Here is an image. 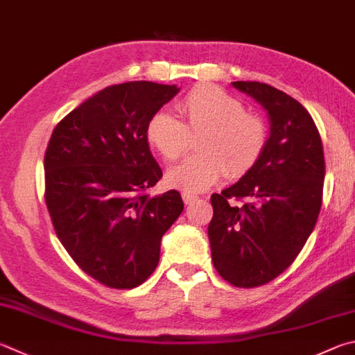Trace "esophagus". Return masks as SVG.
I'll list each match as a JSON object with an SVG mask.
<instances>
[{"instance_id": "esophagus-1", "label": "esophagus", "mask_w": 355, "mask_h": 355, "mask_svg": "<svg viewBox=\"0 0 355 355\" xmlns=\"http://www.w3.org/2000/svg\"><path fill=\"white\" fill-rule=\"evenodd\" d=\"M183 197V202L186 203V205H191V203H194V202H197V196H194V194H189V192H184V194L182 196Z\"/></svg>"}]
</instances>
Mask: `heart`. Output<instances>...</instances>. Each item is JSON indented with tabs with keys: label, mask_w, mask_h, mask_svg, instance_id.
Listing matches in <instances>:
<instances>
[{
	"label": "heart",
	"mask_w": 355,
	"mask_h": 355,
	"mask_svg": "<svg viewBox=\"0 0 355 355\" xmlns=\"http://www.w3.org/2000/svg\"><path fill=\"white\" fill-rule=\"evenodd\" d=\"M177 108L183 122L169 112H157L146 125V139L166 161H173L188 149V133L200 132L196 155L167 172V182L186 192L214 186L228 173L239 178L262 157L267 128L257 116L245 113L242 102L211 83L191 88Z\"/></svg>",
	"instance_id": "obj_1"
}]
</instances>
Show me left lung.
<instances>
[{
	"instance_id": "8db88e82",
	"label": "left lung",
	"mask_w": 355,
	"mask_h": 355,
	"mask_svg": "<svg viewBox=\"0 0 355 355\" xmlns=\"http://www.w3.org/2000/svg\"><path fill=\"white\" fill-rule=\"evenodd\" d=\"M267 112L270 132L259 161L222 194H212L208 237L218 275L257 287L295 261L315 228L323 200L324 153L312 116L298 101L261 82H233ZM245 198L239 207L230 198Z\"/></svg>"
}]
</instances>
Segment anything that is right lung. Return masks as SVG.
Segmentation results:
<instances>
[{"mask_svg": "<svg viewBox=\"0 0 355 355\" xmlns=\"http://www.w3.org/2000/svg\"><path fill=\"white\" fill-rule=\"evenodd\" d=\"M178 92L146 80L107 87L51 135L44 153L51 220L77 266L107 287L133 288L149 278L161 237L184 208L178 191L146 192L163 177L146 125Z\"/></svg>", "mask_w": 355, "mask_h": 355, "instance_id": "1", "label": "right lung"}]
</instances>
